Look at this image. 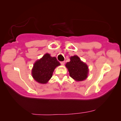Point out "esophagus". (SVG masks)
<instances>
[{"label":"esophagus","instance_id":"obj_1","mask_svg":"<svg viewBox=\"0 0 121 121\" xmlns=\"http://www.w3.org/2000/svg\"><path fill=\"white\" fill-rule=\"evenodd\" d=\"M60 64L62 65H64L65 64V61H61V62H60Z\"/></svg>","mask_w":121,"mask_h":121}]
</instances>
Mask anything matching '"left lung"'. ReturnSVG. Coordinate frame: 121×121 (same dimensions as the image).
I'll return each instance as SVG.
<instances>
[{"instance_id": "obj_1", "label": "left lung", "mask_w": 121, "mask_h": 121, "mask_svg": "<svg viewBox=\"0 0 121 121\" xmlns=\"http://www.w3.org/2000/svg\"><path fill=\"white\" fill-rule=\"evenodd\" d=\"M66 67L69 76L76 81H82L88 77V67L77 55L70 57V61L66 63Z\"/></svg>"}]
</instances>
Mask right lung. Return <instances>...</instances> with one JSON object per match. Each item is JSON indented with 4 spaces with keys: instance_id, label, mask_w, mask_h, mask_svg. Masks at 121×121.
<instances>
[{
    "instance_id": "obj_1",
    "label": "right lung",
    "mask_w": 121,
    "mask_h": 121,
    "mask_svg": "<svg viewBox=\"0 0 121 121\" xmlns=\"http://www.w3.org/2000/svg\"><path fill=\"white\" fill-rule=\"evenodd\" d=\"M60 63L55 57L45 54L41 59L35 63L32 69V75L37 82L45 84L52 77L54 69Z\"/></svg>"
}]
</instances>
